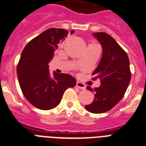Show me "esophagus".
<instances>
[{"instance_id": "esophagus-1", "label": "esophagus", "mask_w": 146, "mask_h": 146, "mask_svg": "<svg viewBox=\"0 0 146 146\" xmlns=\"http://www.w3.org/2000/svg\"><path fill=\"white\" fill-rule=\"evenodd\" d=\"M76 86L78 88H79L80 89H85L86 86L84 84H83L82 82H80V81H77Z\"/></svg>"}]
</instances>
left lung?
Here are the masks:
<instances>
[{"label":"left lung","mask_w":146,"mask_h":146,"mask_svg":"<svg viewBox=\"0 0 146 146\" xmlns=\"http://www.w3.org/2000/svg\"><path fill=\"white\" fill-rule=\"evenodd\" d=\"M93 36L101 44L102 58L92 73L94 78L100 79V86L87 89L94 93V100L85 106L88 111L102 113L111 110L125 94L131 80L129 59L116 40L106 33H94Z\"/></svg>","instance_id":"left-lung-1"}]
</instances>
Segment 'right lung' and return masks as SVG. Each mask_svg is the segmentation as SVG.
<instances>
[{"label": "right lung", "instance_id": "add662e5", "mask_svg": "<svg viewBox=\"0 0 146 146\" xmlns=\"http://www.w3.org/2000/svg\"><path fill=\"white\" fill-rule=\"evenodd\" d=\"M71 31V34L74 33ZM67 30L52 28L32 39L23 48L17 68L18 81L23 95L38 109L47 110L59 104L65 90L74 88L76 80L68 74L53 72L48 62L58 44L64 41Z\"/></svg>", "mask_w": 146, "mask_h": 146}]
</instances>
